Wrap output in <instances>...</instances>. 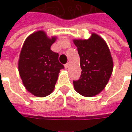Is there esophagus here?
I'll return each instance as SVG.
<instances>
[{"label": "esophagus", "instance_id": "1", "mask_svg": "<svg viewBox=\"0 0 132 132\" xmlns=\"http://www.w3.org/2000/svg\"><path fill=\"white\" fill-rule=\"evenodd\" d=\"M69 65H70V64H69V63H66V65H65V69H69Z\"/></svg>", "mask_w": 132, "mask_h": 132}]
</instances>
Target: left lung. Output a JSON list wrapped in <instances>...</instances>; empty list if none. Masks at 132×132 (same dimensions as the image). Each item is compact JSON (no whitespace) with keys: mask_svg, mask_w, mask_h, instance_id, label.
<instances>
[{"mask_svg":"<svg viewBox=\"0 0 132 132\" xmlns=\"http://www.w3.org/2000/svg\"><path fill=\"white\" fill-rule=\"evenodd\" d=\"M82 69L80 79L73 80L76 91L93 97L103 90L113 71V60L105 41L95 33L88 39H73Z\"/></svg>","mask_w":132,"mask_h":132,"instance_id":"left-lung-1","label":"left lung"}]
</instances>
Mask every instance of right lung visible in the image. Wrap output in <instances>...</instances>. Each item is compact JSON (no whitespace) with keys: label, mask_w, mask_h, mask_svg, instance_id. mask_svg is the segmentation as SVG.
Segmentation results:
<instances>
[{"label":"right lung","mask_w":132,"mask_h":132,"mask_svg":"<svg viewBox=\"0 0 132 132\" xmlns=\"http://www.w3.org/2000/svg\"><path fill=\"white\" fill-rule=\"evenodd\" d=\"M56 36L49 37L43 30L31 34L24 41L18 60V71L27 91L39 97L52 93L59 73L64 66L59 61V54L51 46Z\"/></svg>","instance_id":"right-lung-1"}]
</instances>
